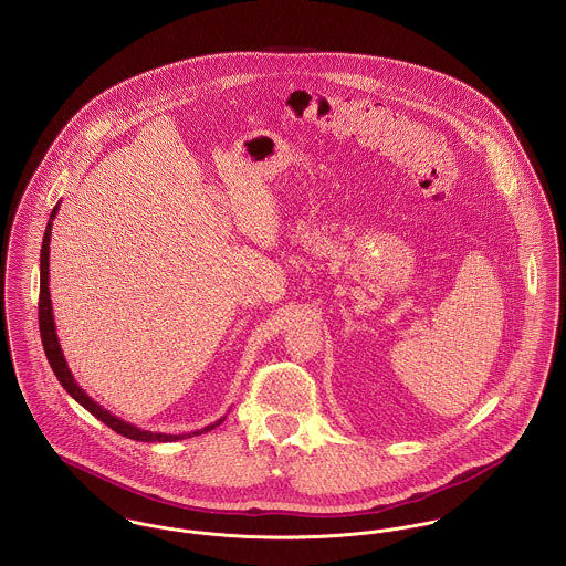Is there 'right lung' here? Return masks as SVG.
Wrapping results in <instances>:
<instances>
[{
  "label": "right lung",
  "instance_id": "add662e5",
  "mask_svg": "<svg viewBox=\"0 0 566 566\" xmlns=\"http://www.w3.org/2000/svg\"><path fill=\"white\" fill-rule=\"evenodd\" d=\"M59 213V205L52 209V216H50V222L45 227V235H43V245H41V290H39V328H41V342H43V350L48 355V361L56 375V379L61 381V386L67 390V395L72 399H76L78 403L93 413L97 420H102L104 424H108L113 431L130 438V440H139V442H174V440H182V438H191V436H198V433H205V431H211L216 429L218 424H222V420L227 418H220L216 420L213 424L200 429V431H193V433H180V436H174V433H153V431H146V429H139L117 416H113L108 409H104L97 401H93L81 386L76 384L67 361H65V355L61 350V342H59V335H56V324H54V316H52V298H50V238H52V220L56 218Z\"/></svg>",
  "mask_w": 566,
  "mask_h": 566
}]
</instances>
